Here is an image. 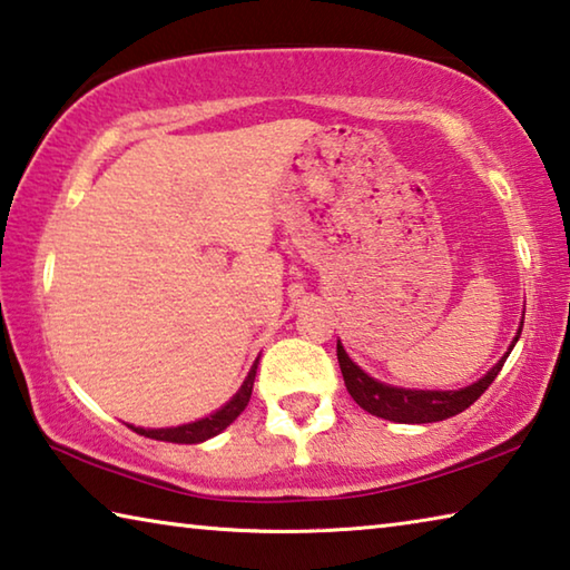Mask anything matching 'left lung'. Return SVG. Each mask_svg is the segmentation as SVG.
I'll list each match as a JSON object with an SVG mask.
<instances>
[{"mask_svg":"<svg viewBox=\"0 0 570 570\" xmlns=\"http://www.w3.org/2000/svg\"><path fill=\"white\" fill-rule=\"evenodd\" d=\"M520 332H523V322H520V330L515 334L513 344L505 352L503 360H500L493 370H490L485 377L468 384L462 390H404V387H392V384L377 382L370 374L362 372L356 366L350 354L344 352L342 342H336V360H340V370L346 384V392L352 394V400L360 404L374 417L390 420V422H402V424H424V422H440L448 417H455L462 410H468L472 402H475L482 392H485L498 372L503 370L508 354L513 352Z\"/></svg>","mask_w":570,"mask_h":570,"instance_id":"8db88e82","label":"left lung"}]
</instances>
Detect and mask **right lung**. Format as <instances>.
Here are the masks:
<instances>
[{
	"label": "right lung",
	"instance_id": "add662e5",
	"mask_svg": "<svg viewBox=\"0 0 570 570\" xmlns=\"http://www.w3.org/2000/svg\"><path fill=\"white\" fill-rule=\"evenodd\" d=\"M256 366L258 360L250 366L248 377L240 384V390L230 397L224 407L216 410L214 414H208L204 420H196V422H188V424H180V428H163V430H146V428H132L128 424L130 430L138 432V435H146L153 440H163V442H178V445H196V442H204L216 438L218 432H224L230 422H234L240 412L246 410V404L250 400V390H254V380H256Z\"/></svg>",
	"mask_w": 570,
	"mask_h": 570
}]
</instances>
